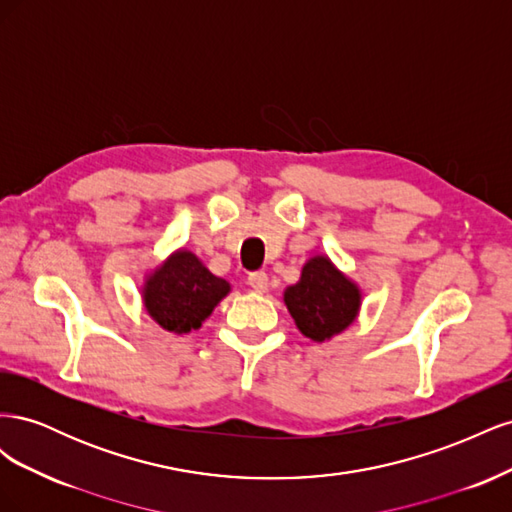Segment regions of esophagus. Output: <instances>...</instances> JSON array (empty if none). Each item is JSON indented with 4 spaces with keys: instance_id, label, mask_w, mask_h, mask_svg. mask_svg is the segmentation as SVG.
<instances>
[{
    "instance_id": "1",
    "label": "esophagus",
    "mask_w": 512,
    "mask_h": 512,
    "mask_svg": "<svg viewBox=\"0 0 512 512\" xmlns=\"http://www.w3.org/2000/svg\"><path fill=\"white\" fill-rule=\"evenodd\" d=\"M247 284H250L252 290H256V292H265L267 284H269V277L265 271H254V273H250V277H247Z\"/></svg>"
}]
</instances>
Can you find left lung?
Listing matches in <instances>:
<instances>
[{"instance_id":"obj_1","label":"left lung","mask_w":512,"mask_h":512,"mask_svg":"<svg viewBox=\"0 0 512 512\" xmlns=\"http://www.w3.org/2000/svg\"><path fill=\"white\" fill-rule=\"evenodd\" d=\"M284 301L299 331L314 342H324L354 320L361 294L329 258L316 256L303 267L299 284L286 290Z\"/></svg>"}]
</instances>
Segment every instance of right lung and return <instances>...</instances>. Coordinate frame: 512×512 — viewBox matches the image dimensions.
Masks as SVG:
<instances>
[{
	"instance_id": "add662e5",
	"label": "right lung",
	"mask_w": 512,
	"mask_h": 512,
	"mask_svg": "<svg viewBox=\"0 0 512 512\" xmlns=\"http://www.w3.org/2000/svg\"><path fill=\"white\" fill-rule=\"evenodd\" d=\"M230 286L203 267L194 254L177 252L149 277L145 305L162 329L188 333L198 329Z\"/></svg>"
}]
</instances>
